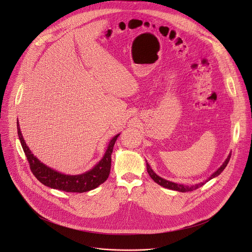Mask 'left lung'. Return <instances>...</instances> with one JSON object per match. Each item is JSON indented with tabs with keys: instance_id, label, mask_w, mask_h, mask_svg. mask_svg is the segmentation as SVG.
I'll return each mask as SVG.
<instances>
[{
	"instance_id": "obj_1",
	"label": "left lung",
	"mask_w": 252,
	"mask_h": 252,
	"mask_svg": "<svg viewBox=\"0 0 252 252\" xmlns=\"http://www.w3.org/2000/svg\"><path fill=\"white\" fill-rule=\"evenodd\" d=\"M230 157H231V154H229V156L227 157V158L225 159V161L223 162V164H222L217 171H214V172L208 177V179H206L205 182L200 183V184H198V185H194V186H185V185H179V184H175V183L166 181V179H164V178L158 176V175L151 168V166H150V164L148 163V161H147V169H148V172H149L150 176L154 179V181H155L158 185H159V186H161V187H163V188H165V189H171V190H176V191H181V192H188V191H192V190L197 189L198 188L202 187L204 184H206L208 181H210V179H212L213 177L219 176V175L223 171V169L226 167V165H227V163H228V161H229V159H230Z\"/></svg>"
}]
</instances>
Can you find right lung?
Returning a JSON list of instances; mask_svg holds the SVG:
<instances>
[{
  "instance_id": "right-lung-1",
  "label": "right lung",
  "mask_w": 252,
  "mask_h": 252,
  "mask_svg": "<svg viewBox=\"0 0 252 252\" xmlns=\"http://www.w3.org/2000/svg\"><path fill=\"white\" fill-rule=\"evenodd\" d=\"M17 129L21 145L30 164V168L32 174L44 186L66 192L82 193L94 189L99 185L103 184L107 177H109L112 165V153L120 133L113 137V139L109 143V146H107L103 158L91 170L78 175H68L61 173L47 166L32 154L22 135L19 121L17 122Z\"/></svg>"
}]
</instances>
